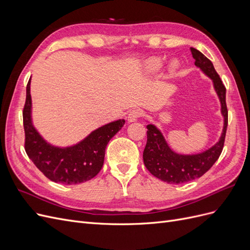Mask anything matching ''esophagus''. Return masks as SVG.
I'll return each mask as SVG.
<instances>
[{
	"label": "esophagus",
	"mask_w": 250,
	"mask_h": 250,
	"mask_svg": "<svg viewBox=\"0 0 250 250\" xmlns=\"http://www.w3.org/2000/svg\"><path fill=\"white\" fill-rule=\"evenodd\" d=\"M141 116H142V110L139 108H134L128 112L127 120L129 123H132V122H135V121H137Z\"/></svg>",
	"instance_id": "esophagus-1"
}]
</instances>
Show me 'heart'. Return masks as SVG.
I'll return each instance as SVG.
<instances>
[{
  "instance_id": "b5f03b06",
  "label": "heart",
  "mask_w": 250,
  "mask_h": 250,
  "mask_svg": "<svg viewBox=\"0 0 250 250\" xmlns=\"http://www.w3.org/2000/svg\"><path fill=\"white\" fill-rule=\"evenodd\" d=\"M163 66V60L158 57H152V58H149L147 62H146V69L148 70L149 73H157L162 69ZM179 67V63L176 62V60H173V62L169 64V74L173 75L175 73Z\"/></svg>"
}]
</instances>
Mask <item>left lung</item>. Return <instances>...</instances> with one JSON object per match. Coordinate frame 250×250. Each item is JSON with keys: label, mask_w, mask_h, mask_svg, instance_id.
<instances>
[{"label": "left lung", "mask_w": 250, "mask_h": 250, "mask_svg": "<svg viewBox=\"0 0 250 250\" xmlns=\"http://www.w3.org/2000/svg\"><path fill=\"white\" fill-rule=\"evenodd\" d=\"M191 52L195 59V65L213 81L215 92L221 104L223 129L219 141L208 150L196 154H180L170 148L162 131L155 125H147V144L143 153L144 164L152 175L173 185L185 184L199 178L211 168L222 152L228 128L226 88L210 60L195 48H191Z\"/></svg>", "instance_id": "left-lung-1"}]
</instances>
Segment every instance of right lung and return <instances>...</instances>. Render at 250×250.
Here are the masks:
<instances>
[{
  "label": "right lung",
  "instance_id": "add662e5",
  "mask_svg": "<svg viewBox=\"0 0 250 250\" xmlns=\"http://www.w3.org/2000/svg\"><path fill=\"white\" fill-rule=\"evenodd\" d=\"M29 79L22 111L25 150L30 160L46 177L54 183L78 185L94 178L102 169L105 149L110 139L123 127L124 119L105 124L86 138L67 147H58L44 140L32 122V100Z\"/></svg>",
  "mask_w": 250,
  "mask_h": 250
}]
</instances>
